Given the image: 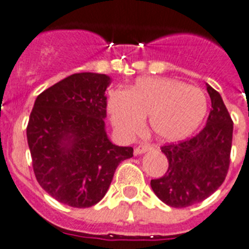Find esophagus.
<instances>
[{"label": "esophagus", "mask_w": 249, "mask_h": 249, "mask_svg": "<svg viewBox=\"0 0 249 249\" xmlns=\"http://www.w3.org/2000/svg\"><path fill=\"white\" fill-rule=\"evenodd\" d=\"M151 146L148 145V144H142V145L137 146L135 148V150H134V154L135 155H139V154H142V153H145V151L150 150Z\"/></svg>", "instance_id": "34e87169"}]
</instances>
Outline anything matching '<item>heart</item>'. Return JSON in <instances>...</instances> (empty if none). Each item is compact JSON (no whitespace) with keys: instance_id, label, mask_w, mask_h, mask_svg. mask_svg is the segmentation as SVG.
Instances as JSON below:
<instances>
[{"instance_id":"obj_1","label":"heart","mask_w":249,"mask_h":249,"mask_svg":"<svg viewBox=\"0 0 249 249\" xmlns=\"http://www.w3.org/2000/svg\"><path fill=\"white\" fill-rule=\"evenodd\" d=\"M107 111L119 133H139L149 116L151 133L164 142H179L200 126L208 112L202 89L172 77H140L125 90H112Z\"/></svg>"}]
</instances>
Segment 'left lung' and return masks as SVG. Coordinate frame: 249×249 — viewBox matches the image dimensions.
I'll return each mask as SVG.
<instances>
[{"label": "left lung", "instance_id": "1", "mask_svg": "<svg viewBox=\"0 0 249 249\" xmlns=\"http://www.w3.org/2000/svg\"><path fill=\"white\" fill-rule=\"evenodd\" d=\"M212 110L207 125L192 139L161 146L169 168L150 181L161 202L185 208L207 199L226 179L232 149L233 122L219 92L207 84Z\"/></svg>", "mask_w": 249, "mask_h": 249}]
</instances>
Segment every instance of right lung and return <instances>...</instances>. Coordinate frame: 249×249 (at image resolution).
I'll return each mask as SVG.
<instances>
[{
  "label": "right lung",
  "instance_id": "right-lung-1",
  "mask_svg": "<svg viewBox=\"0 0 249 249\" xmlns=\"http://www.w3.org/2000/svg\"><path fill=\"white\" fill-rule=\"evenodd\" d=\"M107 75L73 73L36 98L26 133L35 177L45 192L73 208L107 194L131 146L112 144L105 130Z\"/></svg>",
  "mask_w": 249,
  "mask_h": 249
}]
</instances>
